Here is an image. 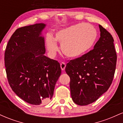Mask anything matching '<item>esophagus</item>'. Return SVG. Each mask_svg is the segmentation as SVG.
<instances>
[{
  "instance_id": "34e87169",
  "label": "esophagus",
  "mask_w": 123,
  "mask_h": 123,
  "mask_svg": "<svg viewBox=\"0 0 123 123\" xmlns=\"http://www.w3.org/2000/svg\"><path fill=\"white\" fill-rule=\"evenodd\" d=\"M60 66L62 70H64L66 67V63L65 62H61L60 63Z\"/></svg>"
}]
</instances>
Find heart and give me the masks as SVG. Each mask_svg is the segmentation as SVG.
<instances>
[{
    "mask_svg": "<svg viewBox=\"0 0 123 123\" xmlns=\"http://www.w3.org/2000/svg\"><path fill=\"white\" fill-rule=\"evenodd\" d=\"M97 36V31L94 26L80 23L57 31L54 37L47 35L46 46L50 54L54 55L58 49L56 43L58 42L61 44V50L65 55L78 57L92 47Z\"/></svg>",
    "mask_w": 123,
    "mask_h": 123,
    "instance_id": "b5f03b06",
    "label": "heart"
}]
</instances>
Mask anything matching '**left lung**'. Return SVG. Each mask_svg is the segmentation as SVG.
<instances>
[{"label":"left lung","instance_id":"obj_1","mask_svg":"<svg viewBox=\"0 0 123 123\" xmlns=\"http://www.w3.org/2000/svg\"><path fill=\"white\" fill-rule=\"evenodd\" d=\"M101 37L94 49L70 60L65 71L70 77V94L73 102L80 106L95 102L108 91L113 79L117 61L114 39L99 25Z\"/></svg>","mask_w":123,"mask_h":123}]
</instances>
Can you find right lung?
Returning <instances> with one entry per match:
<instances>
[{
	"label": "right lung",
	"mask_w": 123,
	"mask_h": 123,
	"mask_svg": "<svg viewBox=\"0 0 123 123\" xmlns=\"http://www.w3.org/2000/svg\"><path fill=\"white\" fill-rule=\"evenodd\" d=\"M43 23L18 28L8 41L5 53L7 77L12 91L25 102L45 104L52 98L61 74L57 61L45 56Z\"/></svg>",
	"instance_id": "add662e5"
}]
</instances>
